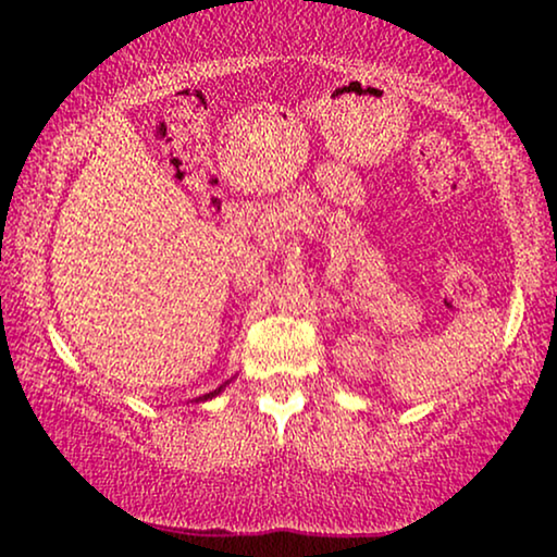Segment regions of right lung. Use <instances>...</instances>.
Returning a JSON list of instances; mask_svg holds the SVG:
<instances>
[{"mask_svg": "<svg viewBox=\"0 0 557 557\" xmlns=\"http://www.w3.org/2000/svg\"><path fill=\"white\" fill-rule=\"evenodd\" d=\"M225 385H227V383H225ZM225 385L215 387V391H212V393H205V395H200V398H195V403H205V400H212V398H218V395L225 391Z\"/></svg>", "mask_w": 557, "mask_h": 557, "instance_id": "1", "label": "right lung"}]
</instances>
